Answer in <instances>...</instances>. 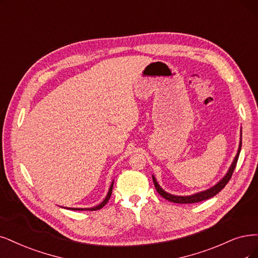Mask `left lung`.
Wrapping results in <instances>:
<instances>
[{
  "instance_id": "1",
  "label": "left lung",
  "mask_w": 258,
  "mask_h": 258,
  "mask_svg": "<svg viewBox=\"0 0 258 258\" xmlns=\"http://www.w3.org/2000/svg\"><path fill=\"white\" fill-rule=\"evenodd\" d=\"M241 137H242V130H240V141H239V147H238V151H237V154L233 160V163L231 165V167L228 168L226 174L219 180V182L214 185L213 187L208 188L206 190H203V191H200L194 195H190V196H175V195H171L159 186V184L157 183V180L155 178L154 175H152V178H153V183L154 186L157 190V192L163 197L164 199L168 200L170 202H173V203H179V204H190V203H197V202H201L204 201V200H208L213 197H215L217 194H219L221 191V190L225 187V185L228 183V180L231 179L232 174L234 172V170L236 168V164H237V160L238 157H239L240 154V150H241Z\"/></svg>"
}]
</instances>
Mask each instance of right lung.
Instances as JSON below:
<instances>
[{"instance_id":"obj_1","label":"right lung","mask_w":258,"mask_h":258,"mask_svg":"<svg viewBox=\"0 0 258 258\" xmlns=\"http://www.w3.org/2000/svg\"><path fill=\"white\" fill-rule=\"evenodd\" d=\"M112 186H113V180L111 182V185L109 187V190L107 192V196L105 197V199L103 200V201L94 207H89V208H73V207H64V208H68V209H71V211H98V209H101L103 206L106 205V203L108 202V200L110 199V196H111V192H112Z\"/></svg>"}]
</instances>
